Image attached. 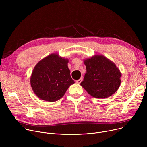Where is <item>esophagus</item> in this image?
<instances>
[{
    "instance_id": "obj_1",
    "label": "esophagus",
    "mask_w": 147,
    "mask_h": 147,
    "mask_svg": "<svg viewBox=\"0 0 147 147\" xmlns=\"http://www.w3.org/2000/svg\"><path fill=\"white\" fill-rule=\"evenodd\" d=\"M82 80H83V78H82H82H81L80 79H79V80H76V83H79H79H80L82 82Z\"/></svg>"
}]
</instances>
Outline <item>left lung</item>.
Masks as SVG:
<instances>
[{"mask_svg": "<svg viewBox=\"0 0 147 147\" xmlns=\"http://www.w3.org/2000/svg\"><path fill=\"white\" fill-rule=\"evenodd\" d=\"M86 67L81 86L92 96L106 98L119 89L121 73L115 65L102 55H95L84 61Z\"/></svg>", "mask_w": 147, "mask_h": 147, "instance_id": "left-lung-1", "label": "left lung"}]
</instances>
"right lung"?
Returning a JSON list of instances; mask_svg holds the SVG:
<instances>
[{
  "mask_svg": "<svg viewBox=\"0 0 147 147\" xmlns=\"http://www.w3.org/2000/svg\"><path fill=\"white\" fill-rule=\"evenodd\" d=\"M68 61L51 54L38 62L30 78L31 86L40 99L54 102L63 97L74 83L68 67Z\"/></svg>",
  "mask_w": 147,
  "mask_h": 147,
  "instance_id": "1",
  "label": "right lung"
}]
</instances>
